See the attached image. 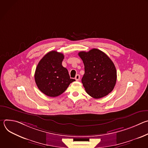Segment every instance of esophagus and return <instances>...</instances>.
Instances as JSON below:
<instances>
[{
	"label": "esophagus",
	"instance_id": "obj_1",
	"mask_svg": "<svg viewBox=\"0 0 148 148\" xmlns=\"http://www.w3.org/2000/svg\"><path fill=\"white\" fill-rule=\"evenodd\" d=\"M75 79L77 81H78V80H79V79H80V75H79V74H77V75H75Z\"/></svg>",
	"mask_w": 148,
	"mask_h": 148
}]
</instances>
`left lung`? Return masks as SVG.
<instances>
[{
  "label": "left lung",
  "instance_id": "1",
  "mask_svg": "<svg viewBox=\"0 0 148 148\" xmlns=\"http://www.w3.org/2000/svg\"><path fill=\"white\" fill-rule=\"evenodd\" d=\"M85 73L81 81L87 94L98 99L107 95L114 88L116 70L114 62L103 51L93 49L88 52L80 51Z\"/></svg>",
  "mask_w": 148,
  "mask_h": 148
}]
</instances>
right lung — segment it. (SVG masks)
Returning a JSON list of instances; mask_svg holds the SVG:
<instances>
[{
    "label": "right lung",
    "mask_w": 148,
    "mask_h": 148,
    "mask_svg": "<svg viewBox=\"0 0 148 148\" xmlns=\"http://www.w3.org/2000/svg\"><path fill=\"white\" fill-rule=\"evenodd\" d=\"M64 54L56 51L47 53L38 63L34 79L38 88L50 97L64 92L70 84L75 81L70 78L67 69L62 66Z\"/></svg>",
    "instance_id": "add662e5"
}]
</instances>
